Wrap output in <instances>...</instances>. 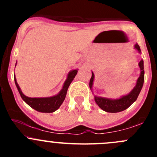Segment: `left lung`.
<instances>
[{"mask_svg": "<svg viewBox=\"0 0 157 157\" xmlns=\"http://www.w3.org/2000/svg\"><path fill=\"white\" fill-rule=\"evenodd\" d=\"M134 48L137 49L139 52H140V46L137 44L134 45ZM139 67L140 68V75L139 78L137 79V84L129 94L122 96V97L118 99H106V98L95 96V101H96V104L102 110L107 112H112V113L119 112H121V111L125 110L133 102H135L136 99L138 97L139 94H140V92L144 84V70L143 60H141L139 62ZM93 79H94V74L92 72V77L90 80V89L92 88V86H93Z\"/></svg>", "mask_w": 157, "mask_h": 157, "instance_id": "8db88e82", "label": "left lung"}]
</instances>
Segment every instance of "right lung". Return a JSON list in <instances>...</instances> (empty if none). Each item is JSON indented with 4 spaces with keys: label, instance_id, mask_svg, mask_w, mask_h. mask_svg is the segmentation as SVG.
Instances as JSON below:
<instances>
[{
    "label": "right lung",
    "instance_id": "add662e5",
    "mask_svg": "<svg viewBox=\"0 0 157 157\" xmlns=\"http://www.w3.org/2000/svg\"><path fill=\"white\" fill-rule=\"evenodd\" d=\"M77 70H74V71H71L68 75H67V80H66L64 86H63L62 90L60 91V93L56 96L48 98H30L26 96L22 93L16 78L14 79V80H15V84L17 86L19 93H20V96L30 107H32V108L38 111V112L50 113V112H53L56 111L61 106V105L64 102V99H65L67 89H68L70 84L72 82V80H74L75 76L77 75Z\"/></svg>",
    "mask_w": 157,
    "mask_h": 157
}]
</instances>
